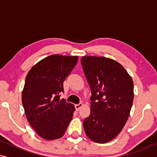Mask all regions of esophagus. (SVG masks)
Instances as JSON below:
<instances>
[{
    "label": "esophagus",
    "instance_id": "1",
    "mask_svg": "<svg viewBox=\"0 0 157 157\" xmlns=\"http://www.w3.org/2000/svg\"><path fill=\"white\" fill-rule=\"evenodd\" d=\"M83 106V104L82 103H79V104H78V105H75V109L77 111H79V109H80V108Z\"/></svg>",
    "mask_w": 157,
    "mask_h": 157
}]
</instances>
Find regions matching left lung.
<instances>
[{
    "instance_id": "8db88e82",
    "label": "left lung",
    "mask_w": 157,
    "mask_h": 157,
    "mask_svg": "<svg viewBox=\"0 0 157 157\" xmlns=\"http://www.w3.org/2000/svg\"><path fill=\"white\" fill-rule=\"evenodd\" d=\"M81 63L92 95L84 131L93 141L107 143L118 136L128 119L134 83L123 66L109 58L84 56Z\"/></svg>"
}]
</instances>
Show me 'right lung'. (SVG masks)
I'll return each instance as SVG.
<instances>
[{"instance_id": "1", "label": "right lung", "mask_w": 157, "mask_h": 157, "mask_svg": "<svg viewBox=\"0 0 157 157\" xmlns=\"http://www.w3.org/2000/svg\"><path fill=\"white\" fill-rule=\"evenodd\" d=\"M78 59L77 56L50 55L36 63L26 76L22 92L26 118L44 139H60L72 120L75 107L61 99L60 93Z\"/></svg>"}]
</instances>
